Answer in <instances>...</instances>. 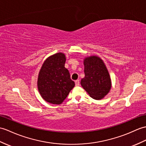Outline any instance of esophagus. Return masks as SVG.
<instances>
[{
    "instance_id": "34e87169",
    "label": "esophagus",
    "mask_w": 146,
    "mask_h": 146,
    "mask_svg": "<svg viewBox=\"0 0 146 146\" xmlns=\"http://www.w3.org/2000/svg\"><path fill=\"white\" fill-rule=\"evenodd\" d=\"M75 85L76 86H79L80 85V81L78 80H77L75 81Z\"/></svg>"
}]
</instances>
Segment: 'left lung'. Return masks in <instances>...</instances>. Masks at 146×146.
Here are the masks:
<instances>
[{
    "label": "left lung",
    "mask_w": 146,
    "mask_h": 146,
    "mask_svg": "<svg viewBox=\"0 0 146 146\" xmlns=\"http://www.w3.org/2000/svg\"><path fill=\"white\" fill-rule=\"evenodd\" d=\"M85 76L81 84L94 100H101L109 92L111 82L109 73L100 58L93 56L84 60Z\"/></svg>",
    "instance_id": "left-lung-1"
}]
</instances>
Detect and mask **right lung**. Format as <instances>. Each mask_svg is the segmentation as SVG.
Segmentation results:
<instances>
[{
	"instance_id": "right-lung-1",
	"label": "right lung",
	"mask_w": 146,
	"mask_h": 146,
	"mask_svg": "<svg viewBox=\"0 0 146 146\" xmlns=\"http://www.w3.org/2000/svg\"><path fill=\"white\" fill-rule=\"evenodd\" d=\"M65 55L58 53L48 57L43 64L37 84L40 94L46 102L61 104L74 86L65 67Z\"/></svg>"
}]
</instances>
